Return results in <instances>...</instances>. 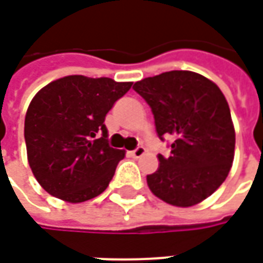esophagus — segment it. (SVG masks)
I'll return each instance as SVG.
<instances>
[{
    "instance_id": "esophagus-1",
    "label": "esophagus",
    "mask_w": 263,
    "mask_h": 263,
    "mask_svg": "<svg viewBox=\"0 0 263 263\" xmlns=\"http://www.w3.org/2000/svg\"><path fill=\"white\" fill-rule=\"evenodd\" d=\"M145 148L143 146H138L137 149H134V151H131V155L134 156V158H141V156H143L145 155Z\"/></svg>"
}]
</instances>
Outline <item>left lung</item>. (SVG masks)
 <instances>
[{
  "mask_svg": "<svg viewBox=\"0 0 263 263\" xmlns=\"http://www.w3.org/2000/svg\"><path fill=\"white\" fill-rule=\"evenodd\" d=\"M134 90L152 109L158 137L173 138L171 155H158V171L146 176L151 192L177 207L205 200L226 180L234 160L235 131L224 94L187 70L146 77Z\"/></svg>",
  "mask_w": 263,
  "mask_h": 263,
  "instance_id": "1",
  "label": "left lung"
}]
</instances>
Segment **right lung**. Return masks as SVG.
I'll use <instances>...</instances> for the list:
<instances>
[{
  "mask_svg": "<svg viewBox=\"0 0 263 263\" xmlns=\"http://www.w3.org/2000/svg\"><path fill=\"white\" fill-rule=\"evenodd\" d=\"M131 81L66 76L32 98L25 117L28 162L49 194L83 203L108 187L125 152L108 145L105 115Z\"/></svg>",
  "mask_w": 263,
  "mask_h": 263,
  "instance_id": "add662e5",
  "label": "right lung"
}]
</instances>
